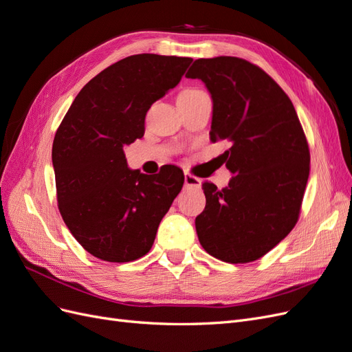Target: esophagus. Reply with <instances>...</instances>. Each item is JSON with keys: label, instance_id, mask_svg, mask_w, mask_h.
I'll return each mask as SVG.
<instances>
[{"label": "esophagus", "instance_id": "esophagus-1", "mask_svg": "<svg viewBox=\"0 0 352 352\" xmlns=\"http://www.w3.org/2000/svg\"><path fill=\"white\" fill-rule=\"evenodd\" d=\"M185 186L186 188H199L201 179L194 175H190V173H185Z\"/></svg>", "mask_w": 352, "mask_h": 352}]
</instances>
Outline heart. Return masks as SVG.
<instances>
[{"label": "heart", "mask_w": 352, "mask_h": 352, "mask_svg": "<svg viewBox=\"0 0 352 352\" xmlns=\"http://www.w3.org/2000/svg\"><path fill=\"white\" fill-rule=\"evenodd\" d=\"M199 92H202V91H199V89H185V91H182V94L179 95V98L192 97V95H197V94H199Z\"/></svg>", "instance_id": "b5f03b06"}]
</instances>
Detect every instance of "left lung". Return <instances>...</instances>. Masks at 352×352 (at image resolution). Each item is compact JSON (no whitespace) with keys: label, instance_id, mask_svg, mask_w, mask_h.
<instances>
[{"label":"left lung","instance_id":"obj_1","mask_svg":"<svg viewBox=\"0 0 352 352\" xmlns=\"http://www.w3.org/2000/svg\"><path fill=\"white\" fill-rule=\"evenodd\" d=\"M186 78L212 98L211 142L226 141L229 186L204 182L206 208L195 219L199 243L232 264L273 250L300 219L310 150L294 104L261 67L238 57L199 58Z\"/></svg>","mask_w":352,"mask_h":352}]
</instances>
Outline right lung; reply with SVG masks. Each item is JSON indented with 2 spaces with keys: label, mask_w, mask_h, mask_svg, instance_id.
<instances>
[{
  "label": "right lung",
  "mask_w": 352,
  "mask_h": 352,
  "mask_svg": "<svg viewBox=\"0 0 352 352\" xmlns=\"http://www.w3.org/2000/svg\"><path fill=\"white\" fill-rule=\"evenodd\" d=\"M192 58L126 57L91 79L52 142L57 202L66 226L94 257L129 263L151 250L160 221L184 186V172L127 167L123 146L144 136L154 101L182 79Z\"/></svg>",
  "instance_id": "obj_1"
}]
</instances>
